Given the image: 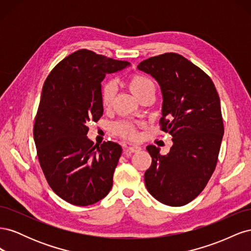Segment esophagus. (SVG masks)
<instances>
[{"instance_id": "esophagus-1", "label": "esophagus", "mask_w": 251, "mask_h": 251, "mask_svg": "<svg viewBox=\"0 0 251 251\" xmlns=\"http://www.w3.org/2000/svg\"><path fill=\"white\" fill-rule=\"evenodd\" d=\"M140 150L141 148L137 146V144H130V146H128V151H130L131 153H136V151H139Z\"/></svg>"}]
</instances>
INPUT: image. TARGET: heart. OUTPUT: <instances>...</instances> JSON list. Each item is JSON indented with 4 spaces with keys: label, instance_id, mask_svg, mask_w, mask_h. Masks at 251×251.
<instances>
[{
    "label": "heart",
    "instance_id": "1",
    "mask_svg": "<svg viewBox=\"0 0 251 251\" xmlns=\"http://www.w3.org/2000/svg\"><path fill=\"white\" fill-rule=\"evenodd\" d=\"M126 85L128 89L131 90V92L140 100V98L146 95L147 93L150 92H154L155 91V86L154 82L151 81L148 76L140 73H134L130 75L126 78ZM115 93H116V89L115 85H114L113 81L107 80V81H102L100 85V102L101 105L104 109H109L113 101L114 98H115ZM143 124L142 123H137L134 124L131 123V121H126V120H121L117 121L113 125L112 130L113 133L120 136L123 138H127V139H136L138 138L139 133H138V128L142 127Z\"/></svg>",
    "mask_w": 251,
    "mask_h": 251
}]
</instances>
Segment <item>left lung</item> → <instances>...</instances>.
Returning <instances> with one entry per match:
<instances>
[{
  "label": "left lung",
  "mask_w": 251,
  "mask_h": 251,
  "mask_svg": "<svg viewBox=\"0 0 251 251\" xmlns=\"http://www.w3.org/2000/svg\"><path fill=\"white\" fill-rule=\"evenodd\" d=\"M138 69L161 87L160 130L173 136L168 155L149 146L151 164L144 173L149 193L169 206H183L198 197L214 173L224 134L220 98L214 82L178 53L144 59Z\"/></svg>",
  "instance_id": "1"
}]
</instances>
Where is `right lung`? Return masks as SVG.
Returning a JSON list of instances; mask_svg holds the SVG:
<instances>
[{
    "label": "right lung",
    "instance_id": "1",
    "mask_svg": "<svg viewBox=\"0 0 251 251\" xmlns=\"http://www.w3.org/2000/svg\"><path fill=\"white\" fill-rule=\"evenodd\" d=\"M128 65L80 49L53 68L34 118L37 158L49 186L66 202L86 206L109 194L123 149L88 139L89 123L102 116L100 89L107 73Z\"/></svg>",
    "mask_w": 251,
    "mask_h": 251
}]
</instances>
